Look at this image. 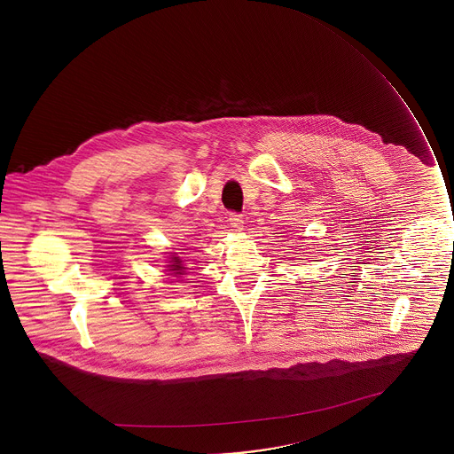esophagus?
Instances as JSON below:
<instances>
[{
	"instance_id": "esophagus-1",
	"label": "esophagus",
	"mask_w": 454,
	"mask_h": 454,
	"mask_svg": "<svg viewBox=\"0 0 454 454\" xmlns=\"http://www.w3.org/2000/svg\"><path fill=\"white\" fill-rule=\"evenodd\" d=\"M228 221H230V224H231L233 228H237V230L243 228V216H241L239 213H230Z\"/></svg>"
}]
</instances>
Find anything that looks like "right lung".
I'll use <instances>...</instances> for the list:
<instances>
[{
  "mask_svg": "<svg viewBox=\"0 0 454 454\" xmlns=\"http://www.w3.org/2000/svg\"><path fill=\"white\" fill-rule=\"evenodd\" d=\"M170 267V270H172V276H180L182 274V270L185 269V267H182V263H180V259L178 257H173V265H168Z\"/></svg>",
  "mask_w": 454,
  "mask_h": 454,
  "instance_id": "obj_1",
  "label": "right lung"
}]
</instances>
